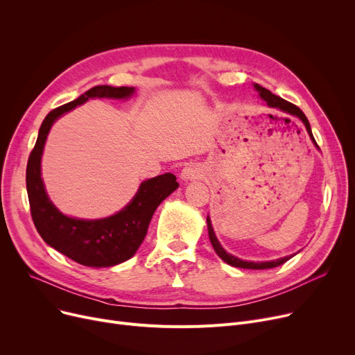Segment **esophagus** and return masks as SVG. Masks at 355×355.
Masks as SVG:
<instances>
[{
    "label": "esophagus",
    "instance_id": "1",
    "mask_svg": "<svg viewBox=\"0 0 355 355\" xmlns=\"http://www.w3.org/2000/svg\"><path fill=\"white\" fill-rule=\"evenodd\" d=\"M201 173H202L201 171V166L197 162H190V164H187V165L182 168L180 177L184 181H193V180L198 178L201 175Z\"/></svg>",
    "mask_w": 355,
    "mask_h": 355
}]
</instances>
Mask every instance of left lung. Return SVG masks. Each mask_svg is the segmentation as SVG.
I'll return each mask as SVG.
<instances>
[{"instance_id":"8db88e82","label":"left lung","mask_w":355,"mask_h":355,"mask_svg":"<svg viewBox=\"0 0 355 355\" xmlns=\"http://www.w3.org/2000/svg\"><path fill=\"white\" fill-rule=\"evenodd\" d=\"M254 87H256V90L259 92V95L262 96V99L266 101V103H268L270 107H277V109H281V110L286 112V114H291V115H295V116L300 118V119L305 123L306 130H308V134H309L311 139L315 142L313 135H312V130H311V126H309V122H308L305 114H304V112H302L300 107H297V106L293 105V103H291V102H288V101H285V99H282V98H279V96L273 95V93H272L270 90H268V89H265V87H262V86L254 85ZM315 145H316V142H315ZM207 227H209L210 241H211V245H213L216 253L220 256L221 260H225L226 263H229V265H232V266H236V268H241V269H270V268H276V266L284 265L285 262H288V260L293 256V254H292V256H286V257L277 259V260H270V262H257V263H254V262H246V260H241V259H237V257L232 256L230 253H227L225 249L221 248V245L218 243V240H217V237H216V234H214V230H213L210 218H207Z\"/></svg>"}]
</instances>
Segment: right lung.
<instances>
[{
	"instance_id": "add662e5",
	"label": "right lung",
	"mask_w": 355,
	"mask_h": 355,
	"mask_svg": "<svg viewBox=\"0 0 355 355\" xmlns=\"http://www.w3.org/2000/svg\"><path fill=\"white\" fill-rule=\"evenodd\" d=\"M134 87L95 86L78 99L53 109L44 118L27 162V193L34 226L49 246L83 266H115L132 257L146 236L159 204L178 189L174 174L166 173L141 184L139 191L118 214L102 220H79L62 214L49 200L40 171L43 146L53 122L90 98H129Z\"/></svg>"
}]
</instances>
